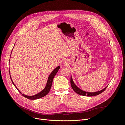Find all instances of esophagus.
I'll return each mask as SVG.
<instances>
[{"label": "esophagus", "mask_w": 125, "mask_h": 125, "mask_svg": "<svg viewBox=\"0 0 125 125\" xmlns=\"http://www.w3.org/2000/svg\"><path fill=\"white\" fill-rule=\"evenodd\" d=\"M67 63H68V62H67V60H64L63 61V64H67Z\"/></svg>", "instance_id": "34e87169"}]
</instances>
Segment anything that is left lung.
Instances as JSON below:
<instances>
[{"label": "left lung", "mask_w": 125, "mask_h": 125, "mask_svg": "<svg viewBox=\"0 0 125 125\" xmlns=\"http://www.w3.org/2000/svg\"><path fill=\"white\" fill-rule=\"evenodd\" d=\"M70 83H71V85L72 88H73V91L75 93L79 94V95H83V96L86 95L87 96H95V95H99V94H100L101 93L103 92L107 86H106L104 89H102L100 91H97V92H86V91H83V90L80 89V88H79L75 84L71 76V78H70Z\"/></svg>", "instance_id": "8db88e82"}]
</instances>
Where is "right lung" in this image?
<instances>
[{"label":"right lung","mask_w":125,"mask_h":125,"mask_svg":"<svg viewBox=\"0 0 125 125\" xmlns=\"http://www.w3.org/2000/svg\"><path fill=\"white\" fill-rule=\"evenodd\" d=\"M59 69H60V66H58V67H57L50 74V75H49V77H48L46 86H45L44 89L42 91H41L40 92H39L38 93H37L36 94H35V95H32V96L26 95H24V94H22L20 91L19 90V89L17 88V86H16V85L14 84V82H13V81L12 80V79H11V75H10V79L11 80V81H12V82L13 84L17 89V90L19 91V92L22 94V95H23L24 97L27 98V99H30V100H36V99H40V98L43 97L45 96V95H46L47 94L49 93V92H50V91L52 85V80H53V79L55 77V75H56V74L57 73ZM9 74H10V71H9Z\"/></svg>","instance_id":"1"}]
</instances>
